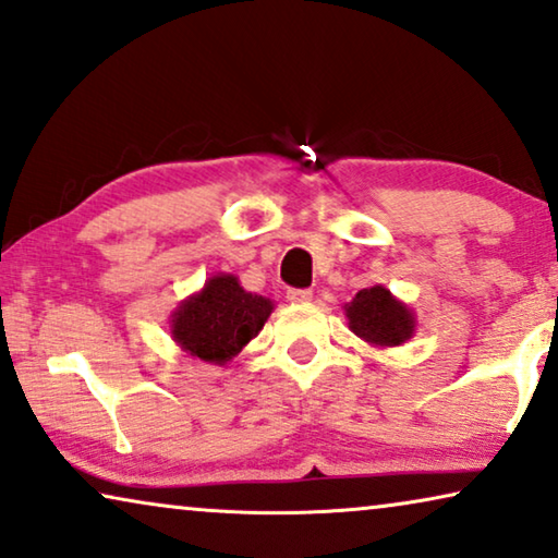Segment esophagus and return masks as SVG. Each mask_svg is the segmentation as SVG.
Listing matches in <instances>:
<instances>
[{
  "label": "esophagus",
  "instance_id": "obj_1",
  "mask_svg": "<svg viewBox=\"0 0 558 558\" xmlns=\"http://www.w3.org/2000/svg\"><path fill=\"white\" fill-rule=\"evenodd\" d=\"M287 299H289V302H310L312 289H289Z\"/></svg>",
  "mask_w": 558,
  "mask_h": 558
}]
</instances>
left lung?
I'll list each match as a JSON object with an SVG mask.
<instances>
[{"mask_svg": "<svg viewBox=\"0 0 558 558\" xmlns=\"http://www.w3.org/2000/svg\"><path fill=\"white\" fill-rule=\"evenodd\" d=\"M350 329L357 337L377 347H398L413 335V314L385 287L362 289L344 306Z\"/></svg>", "mask_w": 558, "mask_h": 558, "instance_id": "obj_1", "label": "left lung"}]
</instances>
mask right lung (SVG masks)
<instances>
[{
    "mask_svg": "<svg viewBox=\"0 0 558 558\" xmlns=\"http://www.w3.org/2000/svg\"><path fill=\"white\" fill-rule=\"evenodd\" d=\"M271 310L269 299L244 292L236 277L221 274L173 314V337L193 357L223 365L262 332Z\"/></svg>",
    "mask_w": 558,
    "mask_h": 558,
    "instance_id": "right-lung-1",
    "label": "right lung"
}]
</instances>
